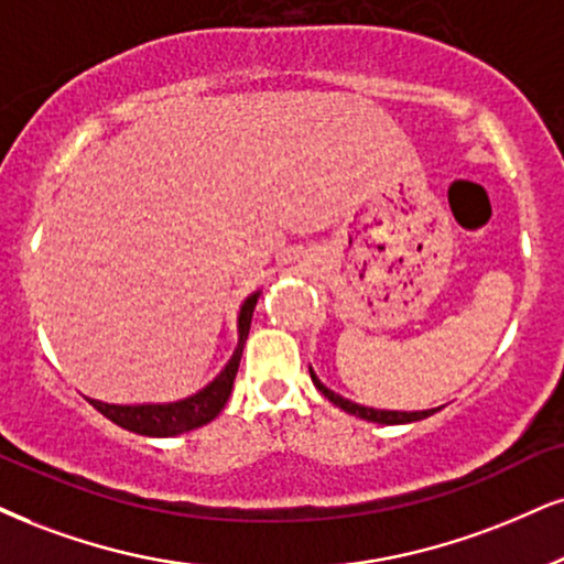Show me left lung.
Here are the masks:
<instances>
[{
    "label": "left lung",
    "instance_id": "left-lung-1",
    "mask_svg": "<svg viewBox=\"0 0 564 564\" xmlns=\"http://www.w3.org/2000/svg\"><path fill=\"white\" fill-rule=\"evenodd\" d=\"M308 371H311V379H314L316 389H318V392L324 394L326 400L335 402V405H337V408H343L345 413L358 415V419H364V421H371V423H384V426H394V423H413V421H423V419H429V415H434L436 410H440V408H431V410H413V413H408V410H377V408L358 405V402L345 400L343 394L332 392L329 387H324V384H322V379H318L316 373H314V368H308Z\"/></svg>",
    "mask_w": 564,
    "mask_h": 564
}]
</instances>
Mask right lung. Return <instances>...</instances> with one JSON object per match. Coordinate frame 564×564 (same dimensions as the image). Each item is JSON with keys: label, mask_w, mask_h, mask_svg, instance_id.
Returning a JSON list of instances; mask_svg holds the SVG:
<instances>
[{"label": "right lung", "mask_w": 564, "mask_h": 564, "mask_svg": "<svg viewBox=\"0 0 564 564\" xmlns=\"http://www.w3.org/2000/svg\"><path fill=\"white\" fill-rule=\"evenodd\" d=\"M261 290H256L253 295H248L240 305L238 314V347H235L232 358L227 360V366L221 368L219 377L208 381L204 389H198L191 398L177 400V402H143V405H115V402H101L90 400L88 402L99 410L101 415H107L109 421L117 426L133 431L141 436H177L185 431H193L198 426H206L208 421H214L225 408L232 392L235 373H238L242 345H246L248 332H250V318H253V308L259 303Z\"/></svg>", "instance_id": "right-lung-1"}]
</instances>
